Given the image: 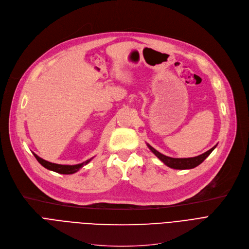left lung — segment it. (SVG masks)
<instances>
[{
  "instance_id": "left-lung-1",
  "label": "left lung",
  "mask_w": 249,
  "mask_h": 249,
  "mask_svg": "<svg viewBox=\"0 0 249 249\" xmlns=\"http://www.w3.org/2000/svg\"><path fill=\"white\" fill-rule=\"evenodd\" d=\"M148 148L150 149V150L165 164L167 165L168 167L173 168V169H192L198 165L201 164L209 155L210 153L214 150L215 147L216 145L213 146L211 149H209L208 151H206L205 153L201 154V155H198L196 157H191V158H172V157H168V156H165L163 154H161L160 152H158L156 149H154L152 146H150L149 144H147Z\"/></svg>"
}]
</instances>
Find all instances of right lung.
<instances>
[{
    "instance_id": "1",
    "label": "right lung",
    "mask_w": 249,
    "mask_h": 249,
    "mask_svg": "<svg viewBox=\"0 0 249 249\" xmlns=\"http://www.w3.org/2000/svg\"><path fill=\"white\" fill-rule=\"evenodd\" d=\"M35 156V158L38 160V162L42 165V166H44L45 168L51 170V171H54V172H57V173H60V174H73V173H76L77 171H79L84 165H87L93 158L91 159H88L86 160L85 162L83 163H80V164H76V165H62V164H56V163H52V162H49L47 160H44L42 159L41 157H39L37 154L33 153Z\"/></svg>"
}]
</instances>
